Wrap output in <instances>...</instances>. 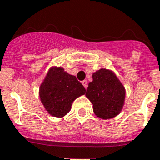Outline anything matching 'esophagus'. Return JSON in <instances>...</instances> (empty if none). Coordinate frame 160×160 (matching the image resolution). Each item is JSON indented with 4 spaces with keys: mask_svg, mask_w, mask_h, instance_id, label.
Here are the masks:
<instances>
[{
    "mask_svg": "<svg viewBox=\"0 0 160 160\" xmlns=\"http://www.w3.org/2000/svg\"><path fill=\"white\" fill-rule=\"evenodd\" d=\"M82 84L84 86V88H87V87H88V83H87V80H83V81H82Z\"/></svg>",
    "mask_w": 160,
    "mask_h": 160,
    "instance_id": "34e87169",
    "label": "esophagus"
}]
</instances>
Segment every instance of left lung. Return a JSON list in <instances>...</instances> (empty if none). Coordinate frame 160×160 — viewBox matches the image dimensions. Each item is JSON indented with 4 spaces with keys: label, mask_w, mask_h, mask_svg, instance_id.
<instances>
[{
    "label": "left lung",
    "mask_w": 160,
    "mask_h": 160,
    "mask_svg": "<svg viewBox=\"0 0 160 160\" xmlns=\"http://www.w3.org/2000/svg\"><path fill=\"white\" fill-rule=\"evenodd\" d=\"M92 77L85 95L92 104L94 113L102 119L114 118L124 104V87L113 72L106 69L97 71Z\"/></svg>",
    "instance_id": "8db88e82"
}]
</instances>
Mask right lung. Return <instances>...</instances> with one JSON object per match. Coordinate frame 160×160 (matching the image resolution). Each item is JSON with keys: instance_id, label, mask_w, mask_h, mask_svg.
<instances>
[{"instance_id": "add662e5", "label": "right lung", "mask_w": 160, "mask_h": 160, "mask_svg": "<svg viewBox=\"0 0 160 160\" xmlns=\"http://www.w3.org/2000/svg\"><path fill=\"white\" fill-rule=\"evenodd\" d=\"M86 89L75 76L62 68H52L40 86L42 103L51 115L62 118L68 113L72 103Z\"/></svg>"}]
</instances>
